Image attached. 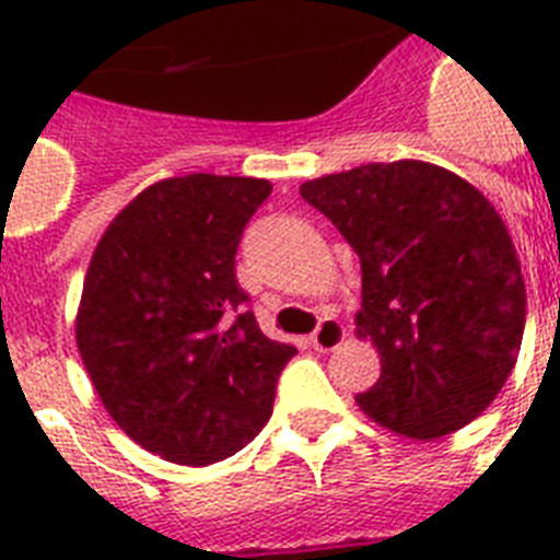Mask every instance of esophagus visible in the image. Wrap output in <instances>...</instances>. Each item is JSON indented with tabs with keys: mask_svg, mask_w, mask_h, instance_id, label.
<instances>
[{
	"mask_svg": "<svg viewBox=\"0 0 560 560\" xmlns=\"http://www.w3.org/2000/svg\"><path fill=\"white\" fill-rule=\"evenodd\" d=\"M311 342H314L316 351H334L340 349L342 342H346V328H342L340 319H334V316H325L319 328L311 334Z\"/></svg>",
	"mask_w": 560,
	"mask_h": 560,
	"instance_id": "esophagus-1",
	"label": "esophagus"
}]
</instances>
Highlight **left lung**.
Here are the masks:
<instances>
[{"mask_svg": "<svg viewBox=\"0 0 560 560\" xmlns=\"http://www.w3.org/2000/svg\"><path fill=\"white\" fill-rule=\"evenodd\" d=\"M358 253L360 340L381 377L358 407L383 430L439 439L482 416L521 354L526 284L494 202L421 160L369 162L302 183Z\"/></svg>", "mask_w": 560, "mask_h": 560, "instance_id": "1", "label": "left lung"}]
</instances>
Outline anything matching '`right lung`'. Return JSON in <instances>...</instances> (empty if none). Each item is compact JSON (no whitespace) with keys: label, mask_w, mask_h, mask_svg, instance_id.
Returning <instances> with one entry per match:
<instances>
[{"label":"right lung","mask_w":560,"mask_h":560,"mask_svg":"<svg viewBox=\"0 0 560 560\" xmlns=\"http://www.w3.org/2000/svg\"><path fill=\"white\" fill-rule=\"evenodd\" d=\"M255 177L186 174L136 194L92 253L74 340L109 418L174 465H211L270 421L296 354L264 337L235 279Z\"/></svg>","instance_id":"add662e5"}]
</instances>
